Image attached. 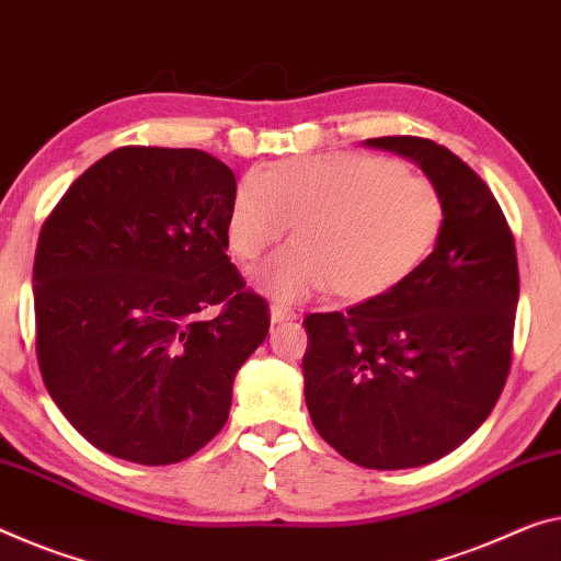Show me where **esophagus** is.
I'll return each mask as SVG.
<instances>
[{
  "label": "esophagus",
  "mask_w": 561,
  "mask_h": 561,
  "mask_svg": "<svg viewBox=\"0 0 561 561\" xmlns=\"http://www.w3.org/2000/svg\"><path fill=\"white\" fill-rule=\"evenodd\" d=\"M271 321L273 323H288V321H296V313H293L290 308L280 306V304H273L271 306Z\"/></svg>",
  "instance_id": "obj_1"
}]
</instances>
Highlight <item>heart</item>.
<instances>
[{
	"mask_svg": "<svg viewBox=\"0 0 561 561\" xmlns=\"http://www.w3.org/2000/svg\"><path fill=\"white\" fill-rule=\"evenodd\" d=\"M290 222L298 240L255 271L257 286L278 300L325 288L370 300L401 286L431 253L444 203L426 178L381 154H308L248 172L228 210V248L257 261Z\"/></svg>",
	"mask_w": 561,
	"mask_h": 561,
	"instance_id": "heart-1",
	"label": "heart"
}]
</instances>
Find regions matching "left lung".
Instances as JSON below:
<instances>
[{"mask_svg": "<svg viewBox=\"0 0 561 561\" xmlns=\"http://www.w3.org/2000/svg\"><path fill=\"white\" fill-rule=\"evenodd\" d=\"M366 145L426 172L444 226L401 286L306 318V403L343 459L413 469L461 446L496 407L512 368L519 265L494 193L461 158L413 135Z\"/></svg>", "mask_w": 561, "mask_h": 561, "instance_id": "left-lung-1", "label": "left lung"}]
</instances>
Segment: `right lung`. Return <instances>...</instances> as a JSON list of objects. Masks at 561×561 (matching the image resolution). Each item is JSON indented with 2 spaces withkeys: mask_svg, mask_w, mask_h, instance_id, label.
<instances>
[{
  "mask_svg": "<svg viewBox=\"0 0 561 561\" xmlns=\"http://www.w3.org/2000/svg\"><path fill=\"white\" fill-rule=\"evenodd\" d=\"M232 195L236 175L208 152L127 145L47 215L34 253L37 364L100 451L168 467L226 426L232 378L271 329L268 300L226 255Z\"/></svg>",
  "mask_w": 561,
  "mask_h": 561,
  "instance_id": "right-lung-1",
  "label": "right lung"
}]
</instances>
